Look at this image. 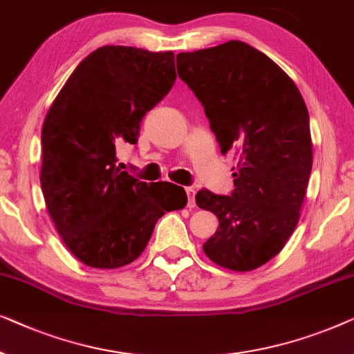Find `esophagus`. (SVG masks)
<instances>
[{
	"mask_svg": "<svg viewBox=\"0 0 354 354\" xmlns=\"http://www.w3.org/2000/svg\"><path fill=\"white\" fill-rule=\"evenodd\" d=\"M186 192H187V207L194 208V207H196V201H194V194H196V189L189 186V187H186Z\"/></svg>",
	"mask_w": 354,
	"mask_h": 354,
	"instance_id": "esophagus-1",
	"label": "esophagus"
}]
</instances>
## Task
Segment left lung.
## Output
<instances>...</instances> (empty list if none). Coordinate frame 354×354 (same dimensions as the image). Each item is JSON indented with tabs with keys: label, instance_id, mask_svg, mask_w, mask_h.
Wrapping results in <instances>:
<instances>
[{
	"label": "left lung",
	"instance_id": "obj_1",
	"mask_svg": "<svg viewBox=\"0 0 354 354\" xmlns=\"http://www.w3.org/2000/svg\"><path fill=\"white\" fill-rule=\"evenodd\" d=\"M176 67L223 156L239 158L231 196H196L220 221L203 252L226 270L252 271L282 250L300 218L313 167L306 104L276 62L237 39L179 53Z\"/></svg>",
	"mask_w": 354,
	"mask_h": 354
}]
</instances>
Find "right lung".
Here are the masks:
<instances>
[{
    "label": "right lung",
    "instance_id": "add662e5",
    "mask_svg": "<svg viewBox=\"0 0 354 354\" xmlns=\"http://www.w3.org/2000/svg\"><path fill=\"white\" fill-rule=\"evenodd\" d=\"M176 80L175 54L102 46L54 99L41 129V191L64 243L80 261L115 270L136 260L158 218L187 203L173 183H142L115 167L139 123Z\"/></svg>",
    "mask_w": 354,
    "mask_h": 354
}]
</instances>
